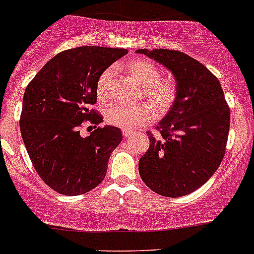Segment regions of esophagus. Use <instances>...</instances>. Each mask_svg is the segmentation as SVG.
Masks as SVG:
<instances>
[{
	"instance_id": "esophagus-1",
	"label": "esophagus",
	"mask_w": 254,
	"mask_h": 254,
	"mask_svg": "<svg viewBox=\"0 0 254 254\" xmlns=\"http://www.w3.org/2000/svg\"><path fill=\"white\" fill-rule=\"evenodd\" d=\"M134 135V131H131V130H123V136H124V139H127V137L132 136Z\"/></svg>"
}]
</instances>
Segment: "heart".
<instances>
[{
    "label": "heart",
    "instance_id": "obj_1",
    "mask_svg": "<svg viewBox=\"0 0 254 254\" xmlns=\"http://www.w3.org/2000/svg\"><path fill=\"white\" fill-rule=\"evenodd\" d=\"M127 70L143 87L142 96L151 107L156 117H163L171 111L177 99V88L168 81H161L158 68L145 59H135L130 61ZM114 84V67H108L101 73L97 81V97L102 101H108L113 96ZM108 124L122 129H131L148 122L151 110L147 104L127 106L123 103H113L104 111Z\"/></svg>",
    "mask_w": 254,
    "mask_h": 254
}]
</instances>
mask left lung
Returning <instances> with one entry per match:
<instances>
[{
	"mask_svg": "<svg viewBox=\"0 0 254 254\" xmlns=\"http://www.w3.org/2000/svg\"><path fill=\"white\" fill-rule=\"evenodd\" d=\"M171 71L177 99L140 158L139 173L155 193L184 196L200 188L219 168L230 129V109L219 79L195 59L168 49H139Z\"/></svg>",
	"mask_w": 254,
	"mask_h": 254,
	"instance_id": "obj_1",
	"label": "left lung"
}]
</instances>
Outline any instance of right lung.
<instances>
[{"instance_id": "obj_1", "label": "right lung", "mask_w": 254, "mask_h": 254, "mask_svg": "<svg viewBox=\"0 0 254 254\" xmlns=\"http://www.w3.org/2000/svg\"><path fill=\"white\" fill-rule=\"evenodd\" d=\"M125 49L82 47L58 54L25 88L20 134L40 178L64 195H79L104 179L111 153L122 142L119 127L106 125L82 137V122L102 123L89 109L97 81Z\"/></svg>"}]
</instances>
